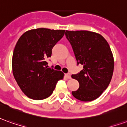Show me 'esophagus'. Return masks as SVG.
Listing matches in <instances>:
<instances>
[{
    "label": "esophagus",
    "instance_id": "esophagus-1",
    "mask_svg": "<svg viewBox=\"0 0 127 127\" xmlns=\"http://www.w3.org/2000/svg\"><path fill=\"white\" fill-rule=\"evenodd\" d=\"M65 76H66L68 79H71V74L70 73H66V74H65Z\"/></svg>",
    "mask_w": 127,
    "mask_h": 127
}]
</instances>
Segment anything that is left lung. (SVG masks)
<instances>
[{
	"label": "left lung",
	"instance_id": "left-lung-1",
	"mask_svg": "<svg viewBox=\"0 0 127 127\" xmlns=\"http://www.w3.org/2000/svg\"><path fill=\"white\" fill-rule=\"evenodd\" d=\"M77 64L83 69L71 77L80 87L72 95L82 101H91L99 97L112 80L114 61L108 43L100 34L88 31L65 32Z\"/></svg>",
	"mask_w": 127,
	"mask_h": 127
}]
</instances>
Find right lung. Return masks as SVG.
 Returning <instances> with one entry per match:
<instances>
[{
	"mask_svg": "<svg viewBox=\"0 0 127 127\" xmlns=\"http://www.w3.org/2000/svg\"><path fill=\"white\" fill-rule=\"evenodd\" d=\"M64 32V30L41 28L26 31L18 39L13 53V74L29 98L42 100L49 97L58 80L63 79V73L48 68L46 61Z\"/></svg>",
	"mask_w": 127,
	"mask_h": 127,
	"instance_id": "1",
	"label": "right lung"
}]
</instances>
